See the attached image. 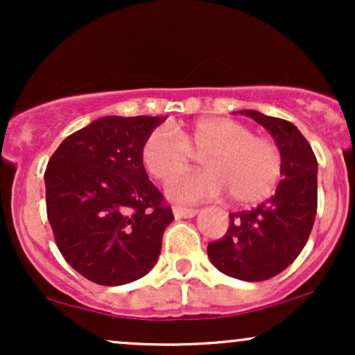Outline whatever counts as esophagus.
I'll return each mask as SVG.
<instances>
[{
  "mask_svg": "<svg viewBox=\"0 0 355 355\" xmlns=\"http://www.w3.org/2000/svg\"><path fill=\"white\" fill-rule=\"evenodd\" d=\"M197 209H189V207H173L175 218H191L197 215Z\"/></svg>",
  "mask_w": 355,
  "mask_h": 355,
  "instance_id": "1",
  "label": "esophagus"
}]
</instances>
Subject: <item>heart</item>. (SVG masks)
I'll use <instances>...</instances> for the list:
<instances>
[{
	"label": "heart",
	"instance_id": "obj_1",
	"mask_svg": "<svg viewBox=\"0 0 355 355\" xmlns=\"http://www.w3.org/2000/svg\"><path fill=\"white\" fill-rule=\"evenodd\" d=\"M202 156L206 168L174 179ZM146 172L166 182L172 200L195 203L217 198L230 191L240 205L266 200L282 175V153L274 140L254 135L250 126L225 116H207L175 132L158 126L141 145Z\"/></svg>",
	"mask_w": 355,
	"mask_h": 355
}]
</instances>
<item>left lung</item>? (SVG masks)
Masks as SVG:
<instances>
[{"instance_id": "1", "label": "left lung", "mask_w": 355, "mask_h": 355, "mask_svg": "<svg viewBox=\"0 0 355 355\" xmlns=\"http://www.w3.org/2000/svg\"><path fill=\"white\" fill-rule=\"evenodd\" d=\"M243 115L270 132L282 153L284 178L275 193L252 210L230 214V225L207 247L215 267L225 275L262 282L285 270L307 243L317 214V158L291 121L254 110Z\"/></svg>"}]
</instances>
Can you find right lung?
<instances>
[{"label": "right lung", "mask_w": 355, "mask_h": 355, "mask_svg": "<svg viewBox=\"0 0 355 355\" xmlns=\"http://www.w3.org/2000/svg\"><path fill=\"white\" fill-rule=\"evenodd\" d=\"M160 116H103L64 138L44 172L56 247L85 279L123 285L152 270L173 220L141 162Z\"/></svg>", "instance_id": "1"}]
</instances>
